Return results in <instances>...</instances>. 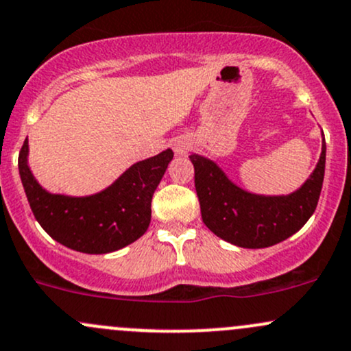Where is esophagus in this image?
<instances>
[{
    "mask_svg": "<svg viewBox=\"0 0 351 351\" xmlns=\"http://www.w3.org/2000/svg\"><path fill=\"white\" fill-rule=\"evenodd\" d=\"M188 146H190V143H188V141H178V143H176V145H175V151H176V154H183V153H186Z\"/></svg>",
    "mask_w": 351,
    "mask_h": 351,
    "instance_id": "esophagus-1",
    "label": "esophagus"
}]
</instances>
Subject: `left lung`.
Instances as JSON below:
<instances>
[{"label":"left lung","mask_w":351,"mask_h":351,"mask_svg":"<svg viewBox=\"0 0 351 351\" xmlns=\"http://www.w3.org/2000/svg\"><path fill=\"white\" fill-rule=\"evenodd\" d=\"M195 166V188L204 223L217 237L245 247L263 249L286 241L309 220L323 188L326 145L315 171L300 190L287 197H259L235 186L213 161L190 154Z\"/></svg>","instance_id":"left-lung-1"}]
</instances>
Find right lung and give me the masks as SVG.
Returning a JSON list of instances; mask_svg holds the SVG:
<instances>
[{
    "label": "right lung",
    "instance_id": "1",
    "mask_svg": "<svg viewBox=\"0 0 351 351\" xmlns=\"http://www.w3.org/2000/svg\"><path fill=\"white\" fill-rule=\"evenodd\" d=\"M27 154L25 139L18 169L33 215L51 239L86 254L114 252L145 234L151 222L153 193L173 160V151L166 149L132 165L101 193L75 198L43 190L29 171Z\"/></svg>",
    "mask_w": 351,
    "mask_h": 351
}]
</instances>
